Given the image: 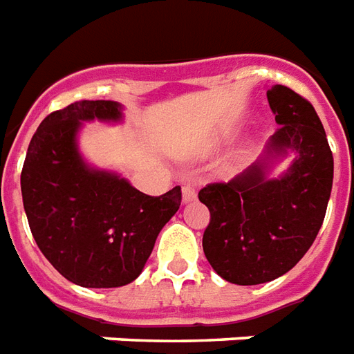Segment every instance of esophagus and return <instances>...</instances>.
Wrapping results in <instances>:
<instances>
[{
	"label": "esophagus",
	"mask_w": 354,
	"mask_h": 354,
	"mask_svg": "<svg viewBox=\"0 0 354 354\" xmlns=\"http://www.w3.org/2000/svg\"><path fill=\"white\" fill-rule=\"evenodd\" d=\"M195 198H197V189L189 184L184 185V187H182V201L187 204V203H193Z\"/></svg>",
	"instance_id": "esophagus-1"
}]
</instances>
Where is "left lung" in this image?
<instances>
[{"mask_svg": "<svg viewBox=\"0 0 354 354\" xmlns=\"http://www.w3.org/2000/svg\"><path fill=\"white\" fill-rule=\"evenodd\" d=\"M281 125L264 156L227 184H208L198 201L210 210L203 250L229 283L259 285L283 276L306 255L323 225L334 178V157L315 109L287 86L266 91ZM289 153L279 178L270 170Z\"/></svg>", "mask_w": 354, "mask_h": 354, "instance_id": "1", "label": "left lung"}]
</instances>
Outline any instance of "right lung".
<instances>
[{"instance_id":"1","label":"right lung","mask_w":354,"mask_h":354,"mask_svg":"<svg viewBox=\"0 0 354 354\" xmlns=\"http://www.w3.org/2000/svg\"><path fill=\"white\" fill-rule=\"evenodd\" d=\"M124 120L116 101H77L44 118L31 138L20 187L39 250L65 279L90 289L135 281L157 234L178 212L180 185L161 197L140 193L118 172L84 161V122Z\"/></svg>"}]
</instances>
